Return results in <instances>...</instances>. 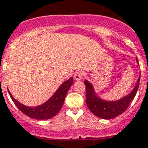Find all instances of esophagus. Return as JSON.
<instances>
[{"instance_id": "esophagus-1", "label": "esophagus", "mask_w": 148, "mask_h": 148, "mask_svg": "<svg viewBox=\"0 0 148 148\" xmlns=\"http://www.w3.org/2000/svg\"><path fill=\"white\" fill-rule=\"evenodd\" d=\"M83 76H84V73L82 71H77L75 74H74V79L76 80V81H80L81 79L83 78Z\"/></svg>"}]
</instances>
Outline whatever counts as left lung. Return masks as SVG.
Returning <instances> with one entry per match:
<instances>
[{
  "label": "left lung",
  "mask_w": 148,
  "mask_h": 148,
  "mask_svg": "<svg viewBox=\"0 0 148 148\" xmlns=\"http://www.w3.org/2000/svg\"><path fill=\"white\" fill-rule=\"evenodd\" d=\"M138 64V58H136ZM140 77H138L134 88L128 95L117 101H106L98 97L95 92L92 84L84 81L86 86V103L88 109L97 117L102 119H113L127 109L129 104L133 101L138 90Z\"/></svg>",
  "instance_id": "obj_1"
}]
</instances>
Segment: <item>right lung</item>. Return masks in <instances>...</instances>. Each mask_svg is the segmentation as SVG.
Here are the masks:
<instances>
[{
  "label": "right lung",
  "instance_id": "obj_1",
  "mask_svg": "<svg viewBox=\"0 0 148 148\" xmlns=\"http://www.w3.org/2000/svg\"><path fill=\"white\" fill-rule=\"evenodd\" d=\"M72 84H73V77H71L64 81L58 88V90H56L52 97H50L46 102L37 107H27L22 104L16 99L14 98L10 91L8 92L15 105L24 114L34 119L47 120L54 117L60 111L64 104L67 91L72 85Z\"/></svg>",
  "mask_w": 148,
  "mask_h": 148
}]
</instances>
